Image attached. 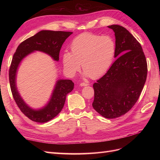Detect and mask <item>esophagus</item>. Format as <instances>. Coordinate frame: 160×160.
Instances as JSON below:
<instances>
[{"label":"esophagus","mask_w":160,"mask_h":160,"mask_svg":"<svg viewBox=\"0 0 160 160\" xmlns=\"http://www.w3.org/2000/svg\"><path fill=\"white\" fill-rule=\"evenodd\" d=\"M88 85H89V84L86 83H80V86H81V87H85V86H88Z\"/></svg>","instance_id":"1"}]
</instances>
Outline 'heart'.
<instances>
[{
    "label": "heart",
    "instance_id": "1",
    "mask_svg": "<svg viewBox=\"0 0 160 160\" xmlns=\"http://www.w3.org/2000/svg\"><path fill=\"white\" fill-rule=\"evenodd\" d=\"M70 51L62 54V64L66 72L74 75L80 69L92 79H98L108 71L115 57L116 45L108 35L100 36L90 32L82 33L72 41Z\"/></svg>",
    "mask_w": 160,
    "mask_h": 160
}]
</instances>
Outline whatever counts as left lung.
<instances>
[{"mask_svg":"<svg viewBox=\"0 0 160 160\" xmlns=\"http://www.w3.org/2000/svg\"><path fill=\"white\" fill-rule=\"evenodd\" d=\"M115 32L117 59L93 85L92 106L105 118L120 117L133 108L141 94L148 73L142 47L125 28L108 26Z\"/></svg>","mask_w":160,"mask_h":160,"instance_id":"8db88e82","label":"left lung"}]
</instances>
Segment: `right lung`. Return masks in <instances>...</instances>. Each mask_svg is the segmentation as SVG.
Returning <instances> with one entry per match:
<instances>
[{
	"label": "right lung",
	"mask_w": 160,
	"mask_h": 160,
	"mask_svg": "<svg viewBox=\"0 0 160 160\" xmlns=\"http://www.w3.org/2000/svg\"><path fill=\"white\" fill-rule=\"evenodd\" d=\"M72 33L42 30L22 41L12 57L9 69V82L13 98L22 112L33 122L46 123L56 117L63 108L67 95L73 89L74 83L69 79L58 80L48 103L41 109H33L23 101L17 88L16 76L19 64L24 58L35 51L45 52L58 61L61 48Z\"/></svg>",
	"instance_id": "add662e5"
}]
</instances>
